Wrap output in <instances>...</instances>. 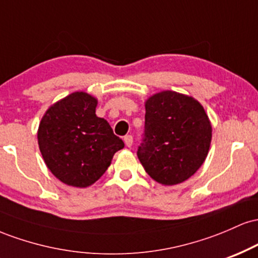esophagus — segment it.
<instances>
[{
  "label": "esophagus",
  "mask_w": 258,
  "mask_h": 258,
  "mask_svg": "<svg viewBox=\"0 0 258 258\" xmlns=\"http://www.w3.org/2000/svg\"><path fill=\"white\" fill-rule=\"evenodd\" d=\"M123 142H125V144H126V147H131L132 146V143H133V138H132V136L131 135H127V136H125V137H123Z\"/></svg>",
  "instance_id": "1"
}]
</instances>
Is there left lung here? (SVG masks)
Wrapping results in <instances>:
<instances>
[{"label":"left lung","mask_w":258,"mask_h":258,"mask_svg":"<svg viewBox=\"0 0 258 258\" xmlns=\"http://www.w3.org/2000/svg\"><path fill=\"white\" fill-rule=\"evenodd\" d=\"M144 143L138 159L146 172L162 185L190 178L209 154L211 121L197 99L161 91L146 100Z\"/></svg>","instance_id":"8db88e82"}]
</instances>
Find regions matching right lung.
Instances as JSON below:
<instances>
[{
	"label": "right lung",
	"mask_w": 258,
	"mask_h": 258,
	"mask_svg": "<svg viewBox=\"0 0 258 258\" xmlns=\"http://www.w3.org/2000/svg\"><path fill=\"white\" fill-rule=\"evenodd\" d=\"M97 104L96 97L74 92L49 106L40 121L37 142L43 161L64 184L92 185L125 147L108 121L97 116Z\"/></svg>",
	"instance_id": "add662e5"
}]
</instances>
